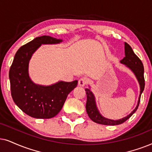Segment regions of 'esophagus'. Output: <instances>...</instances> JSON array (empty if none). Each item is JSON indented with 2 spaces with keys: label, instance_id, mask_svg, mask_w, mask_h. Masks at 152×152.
I'll use <instances>...</instances> for the list:
<instances>
[{
  "label": "esophagus",
  "instance_id": "esophagus-1",
  "mask_svg": "<svg viewBox=\"0 0 152 152\" xmlns=\"http://www.w3.org/2000/svg\"><path fill=\"white\" fill-rule=\"evenodd\" d=\"M87 83V79L86 78H80L79 80H78V86L83 87L86 85Z\"/></svg>",
  "mask_w": 152,
  "mask_h": 152
}]
</instances>
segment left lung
Wrapping results in <instances>:
<instances>
[{"label": "left lung", "instance_id": "left-lung-1", "mask_svg": "<svg viewBox=\"0 0 152 152\" xmlns=\"http://www.w3.org/2000/svg\"><path fill=\"white\" fill-rule=\"evenodd\" d=\"M124 52L125 57L122 60H120V63L124 64L126 67H128L136 77L138 83L140 85V96L138 97L137 106L134 110L127 116L123 117L120 120H110L104 117L99 113L98 108L96 106L95 96L90 88H86V92L87 94V103H86V111L88 116L93 122L97 124L104 125H115L121 124L126 121L128 119L132 116L133 113H135L138 108L140 101L141 94L145 89V78H144V66L142 61L139 59V58L135 55L133 52L132 48L128 44L124 42Z\"/></svg>", "mask_w": 152, "mask_h": 152}]
</instances>
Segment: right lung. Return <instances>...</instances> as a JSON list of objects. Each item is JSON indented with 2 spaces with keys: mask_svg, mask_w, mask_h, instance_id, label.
Returning <instances> with one entry per match:
<instances>
[{
  "mask_svg": "<svg viewBox=\"0 0 152 152\" xmlns=\"http://www.w3.org/2000/svg\"><path fill=\"white\" fill-rule=\"evenodd\" d=\"M62 42L50 36H41L22 46L16 53L10 67L9 78L14 102L29 116L37 119L55 117L68 94L77 86L78 80L58 81L50 86L36 84L29 76V62L42 44H56Z\"/></svg>",
  "mask_w": 152,
  "mask_h": 152,
  "instance_id": "right-lung-1",
  "label": "right lung"
}]
</instances>
